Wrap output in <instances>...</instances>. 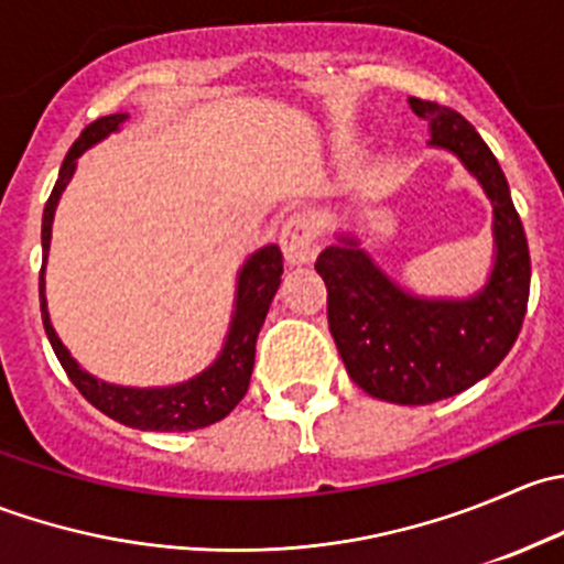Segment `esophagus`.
I'll return each instance as SVG.
<instances>
[{
	"label": "esophagus",
	"instance_id": "esophagus-1",
	"mask_svg": "<svg viewBox=\"0 0 564 564\" xmlns=\"http://www.w3.org/2000/svg\"><path fill=\"white\" fill-rule=\"evenodd\" d=\"M316 235H318L316 220L305 213L292 215V218L283 224L281 248L289 264H305V261L314 259Z\"/></svg>",
	"mask_w": 564,
	"mask_h": 564
}]
</instances>
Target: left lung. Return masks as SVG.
I'll return each mask as SVG.
<instances>
[{"label": "left lung", "mask_w": 564, "mask_h": 564, "mask_svg": "<svg viewBox=\"0 0 564 564\" xmlns=\"http://www.w3.org/2000/svg\"><path fill=\"white\" fill-rule=\"evenodd\" d=\"M431 147L453 152L494 204V267L471 297H417L398 286L351 235L324 248L327 322L351 382L379 401L423 406L486 379L513 349L529 300V246L497 158L453 108L409 98Z\"/></svg>", "instance_id": "8db88e82"}]
</instances>
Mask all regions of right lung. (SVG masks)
Returning <instances> with one entry per match:
<instances>
[{"label": "right lung", "mask_w": 564, "mask_h": 564, "mask_svg": "<svg viewBox=\"0 0 564 564\" xmlns=\"http://www.w3.org/2000/svg\"><path fill=\"white\" fill-rule=\"evenodd\" d=\"M128 119V113H108V117L95 119L93 124L82 130L76 144L65 155L59 169V180H56L54 191H51L48 202L43 209V270H40V314H43L45 335L51 340L56 360L62 362L70 382L76 384L78 392L93 403L95 409L108 414L117 423L130 425L139 431H196L204 425H213L224 420L242 395L248 392L250 373H253L256 360V338L264 324L267 311H270L272 297H275L278 286H281L283 272V253L278 246H264L256 253L248 256L242 264L240 275H237V297H235V314H231L229 333H226L224 349L215 357L213 366L204 368L198 377L187 379V382L172 384V388H122V384H108L104 379L93 377L84 371L65 344L59 340L56 329L51 327L48 303H45V259H48L51 248V224H54L56 204H59L62 191L70 182L76 172V161L82 152L89 147L104 141L108 133L119 130V124Z\"/></svg>", "instance_id": "add662e5"}]
</instances>
